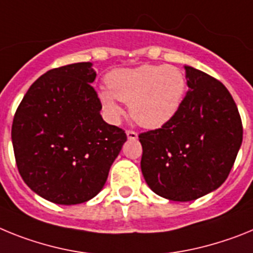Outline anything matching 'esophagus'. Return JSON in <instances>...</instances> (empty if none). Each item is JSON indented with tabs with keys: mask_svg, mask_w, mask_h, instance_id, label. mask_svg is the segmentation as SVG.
I'll return each instance as SVG.
<instances>
[{
	"mask_svg": "<svg viewBox=\"0 0 253 253\" xmlns=\"http://www.w3.org/2000/svg\"><path fill=\"white\" fill-rule=\"evenodd\" d=\"M126 135H127V139L128 140H137V133L135 131H126Z\"/></svg>",
	"mask_w": 253,
	"mask_h": 253,
	"instance_id": "34e87169",
	"label": "esophagus"
}]
</instances>
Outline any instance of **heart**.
Wrapping results in <instances>:
<instances>
[{"label": "heart", "mask_w": 253, "mask_h": 253, "mask_svg": "<svg viewBox=\"0 0 253 253\" xmlns=\"http://www.w3.org/2000/svg\"><path fill=\"white\" fill-rule=\"evenodd\" d=\"M108 89L98 90V99L112 124L124 116L121 102L128 103L129 114L142 127L162 128L178 113L183 103L187 80L174 66L141 65L116 69L107 74Z\"/></svg>", "instance_id": "obj_1"}]
</instances>
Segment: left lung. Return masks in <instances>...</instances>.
Instances as JSON below:
<instances>
[{
    "instance_id": "left-lung-1",
    "label": "left lung",
    "mask_w": 253,
    "mask_h": 253,
    "mask_svg": "<svg viewBox=\"0 0 253 253\" xmlns=\"http://www.w3.org/2000/svg\"><path fill=\"white\" fill-rule=\"evenodd\" d=\"M188 91L162 128L139 136L141 172L150 190L170 201H192L227 179L242 145L238 108L210 75L184 66Z\"/></svg>"
}]
</instances>
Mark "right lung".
Returning a JSON list of instances; mask_svg holds the SVG:
<instances>
[{"mask_svg": "<svg viewBox=\"0 0 253 253\" xmlns=\"http://www.w3.org/2000/svg\"><path fill=\"white\" fill-rule=\"evenodd\" d=\"M91 62L49 70L29 87L15 113L11 139L21 178L43 199L76 205L104 187L127 137L108 125L91 83Z\"/></svg>", "mask_w": 253, "mask_h": 253, "instance_id": "right-lung-1", "label": "right lung"}]
</instances>
